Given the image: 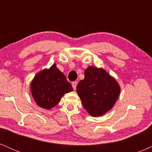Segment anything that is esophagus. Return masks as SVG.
Instances as JSON below:
<instances>
[{"label":"esophagus","instance_id":"esophagus-1","mask_svg":"<svg viewBox=\"0 0 152 152\" xmlns=\"http://www.w3.org/2000/svg\"><path fill=\"white\" fill-rule=\"evenodd\" d=\"M76 86H77V82H76V81L73 82V83H72V87H73V88H74V90H76Z\"/></svg>","mask_w":152,"mask_h":152}]
</instances>
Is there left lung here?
<instances>
[{
	"mask_svg": "<svg viewBox=\"0 0 152 152\" xmlns=\"http://www.w3.org/2000/svg\"><path fill=\"white\" fill-rule=\"evenodd\" d=\"M76 91L83 107L91 116L105 114L116 104L121 88L116 80L102 68L88 66Z\"/></svg>",
	"mask_w": 152,
	"mask_h": 152,
	"instance_id": "1",
	"label": "left lung"
}]
</instances>
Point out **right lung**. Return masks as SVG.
I'll use <instances>...</instances> for the list:
<instances>
[{
  "mask_svg": "<svg viewBox=\"0 0 152 152\" xmlns=\"http://www.w3.org/2000/svg\"><path fill=\"white\" fill-rule=\"evenodd\" d=\"M30 90L36 104L44 109L56 106L63 96L73 91L71 83L54 64L49 69L37 73L30 84Z\"/></svg>",
  "mask_w": 152,
  "mask_h": 152,
  "instance_id": "1",
  "label": "right lung"
}]
</instances>
